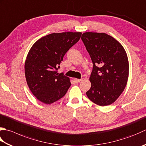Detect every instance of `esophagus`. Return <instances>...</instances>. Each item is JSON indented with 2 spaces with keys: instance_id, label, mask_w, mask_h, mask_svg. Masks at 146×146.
Listing matches in <instances>:
<instances>
[{
  "instance_id": "obj_1",
  "label": "esophagus",
  "mask_w": 146,
  "mask_h": 146,
  "mask_svg": "<svg viewBox=\"0 0 146 146\" xmlns=\"http://www.w3.org/2000/svg\"><path fill=\"white\" fill-rule=\"evenodd\" d=\"M82 80V79H79V78H74V81H75V83H78V82H80Z\"/></svg>"
}]
</instances>
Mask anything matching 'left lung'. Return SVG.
Returning a JSON list of instances; mask_svg holds the SVG:
<instances>
[{
	"label": "left lung",
	"instance_id": "8db88e82",
	"mask_svg": "<svg viewBox=\"0 0 146 146\" xmlns=\"http://www.w3.org/2000/svg\"><path fill=\"white\" fill-rule=\"evenodd\" d=\"M81 38L94 64L88 98L100 106L113 104L127 84L129 63L126 51L118 40L104 33L85 32Z\"/></svg>",
	"mask_w": 146,
	"mask_h": 146
}]
</instances>
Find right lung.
<instances>
[{
    "label": "right lung",
    "mask_w": 146,
    "mask_h": 146,
    "mask_svg": "<svg viewBox=\"0 0 146 146\" xmlns=\"http://www.w3.org/2000/svg\"><path fill=\"white\" fill-rule=\"evenodd\" d=\"M82 32L53 33L31 46L25 62L26 80L35 98L44 104L58 101L71 86L70 79L58 72L64 54L78 42Z\"/></svg>",
    "instance_id": "right-lung-1"
}]
</instances>
